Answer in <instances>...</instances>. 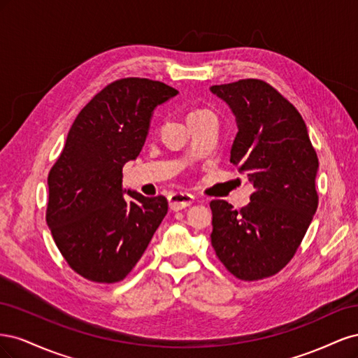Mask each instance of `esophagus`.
I'll list each match as a JSON object with an SVG mask.
<instances>
[{"instance_id": "34e87169", "label": "esophagus", "mask_w": 358, "mask_h": 358, "mask_svg": "<svg viewBox=\"0 0 358 358\" xmlns=\"http://www.w3.org/2000/svg\"><path fill=\"white\" fill-rule=\"evenodd\" d=\"M194 203V197L187 192H175L169 197V206L173 212H178L188 208Z\"/></svg>"}]
</instances>
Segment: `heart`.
Segmentation results:
<instances>
[{
	"label": "heart",
	"instance_id": "b5f03b06",
	"mask_svg": "<svg viewBox=\"0 0 358 358\" xmlns=\"http://www.w3.org/2000/svg\"><path fill=\"white\" fill-rule=\"evenodd\" d=\"M203 112H206V110H196V112H191V113H189V116H192V115H197V113H203ZM189 116H188V117H189Z\"/></svg>",
	"mask_w": 358,
	"mask_h": 358
}]
</instances>
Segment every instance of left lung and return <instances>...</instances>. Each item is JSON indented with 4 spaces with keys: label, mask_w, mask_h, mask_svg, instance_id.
<instances>
[{
    "label": "left lung",
    "mask_w": 358,
    "mask_h": 358,
    "mask_svg": "<svg viewBox=\"0 0 358 358\" xmlns=\"http://www.w3.org/2000/svg\"><path fill=\"white\" fill-rule=\"evenodd\" d=\"M210 92L236 116L230 162L254 187L241 212L210 201V242L236 278H268L296 254L317 212V152L301 115L268 83L243 79L213 85Z\"/></svg>",
    "instance_id": "obj_1"
}]
</instances>
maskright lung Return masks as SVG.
<instances>
[{
	"label": "right lung",
	"instance_id": "right-lung-1",
	"mask_svg": "<svg viewBox=\"0 0 358 358\" xmlns=\"http://www.w3.org/2000/svg\"><path fill=\"white\" fill-rule=\"evenodd\" d=\"M178 94L166 83L127 78L107 85L74 119L48 178L46 221L80 276L122 280L167 215L166 197L122 189V167L138 157L157 106Z\"/></svg>",
	"mask_w": 358,
	"mask_h": 358
}]
</instances>
